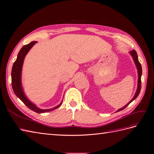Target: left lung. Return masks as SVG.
Instances as JSON below:
<instances>
[{
  "mask_svg": "<svg viewBox=\"0 0 154 154\" xmlns=\"http://www.w3.org/2000/svg\"><path fill=\"white\" fill-rule=\"evenodd\" d=\"M130 54L132 56L133 58V60H134V63L136 65V68H137V70H138V88H137V90H136V92L135 93V95L134 96V97L133 98V99L131 100L129 103L126 105H125L124 106H123L122 108H121V109H119L117 112H119L121 110H124L125 108H126V106H128V105L131 103V102L135 100L136 98L138 97V96L140 94V90H141V75H142V68H141V65L140 64V63L138 61V55H137V53H136V51L135 50H133L131 51H130Z\"/></svg>",
  "mask_w": 154,
  "mask_h": 154,
  "instance_id": "8db88e82",
  "label": "left lung"
}]
</instances>
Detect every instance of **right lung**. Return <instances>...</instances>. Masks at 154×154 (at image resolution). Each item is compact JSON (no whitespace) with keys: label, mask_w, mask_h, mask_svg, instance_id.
Segmentation results:
<instances>
[{"label":"right lung","mask_w":154,"mask_h":154,"mask_svg":"<svg viewBox=\"0 0 154 154\" xmlns=\"http://www.w3.org/2000/svg\"><path fill=\"white\" fill-rule=\"evenodd\" d=\"M36 42V41L31 42L30 44L25 45L24 46L20 49L18 56H17L16 60L14 61L13 64L12 71H11V81H12V82L11 83H12V87L14 91V93L17 96V97L19 98L23 102V103H25V105L28 108V109H30L32 111L37 112L38 113H42L46 112L53 111L56 109H58V107H60L61 105L62 102H61V103L60 105L53 108V109L43 110L38 109L37 106H36L35 105L32 103L25 95L23 90L22 88L21 81L22 66L23 63V60L26 54Z\"/></svg>","instance_id":"obj_1"}]
</instances>
